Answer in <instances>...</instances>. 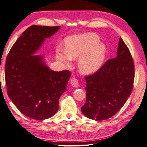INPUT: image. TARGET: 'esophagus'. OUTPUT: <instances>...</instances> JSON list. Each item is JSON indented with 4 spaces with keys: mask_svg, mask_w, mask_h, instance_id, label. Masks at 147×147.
I'll list each match as a JSON object with an SVG mask.
<instances>
[{
    "mask_svg": "<svg viewBox=\"0 0 147 147\" xmlns=\"http://www.w3.org/2000/svg\"><path fill=\"white\" fill-rule=\"evenodd\" d=\"M71 84L74 88L78 87V81L76 78H73L71 80Z\"/></svg>",
    "mask_w": 147,
    "mask_h": 147,
    "instance_id": "34e87169",
    "label": "esophagus"
}]
</instances>
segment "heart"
I'll list each match as a JSON object with an SVG mask.
<instances>
[{"label": "heart", "mask_w": 147, "mask_h": 147, "mask_svg": "<svg viewBox=\"0 0 147 147\" xmlns=\"http://www.w3.org/2000/svg\"><path fill=\"white\" fill-rule=\"evenodd\" d=\"M100 38L95 33L88 32L73 35L65 40V50L59 48L57 58L65 63L71 59L78 61V69L84 74H90L100 69L105 59L107 47L99 42Z\"/></svg>", "instance_id": "heart-1"}]
</instances>
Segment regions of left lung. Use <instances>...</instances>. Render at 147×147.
Here are the masks:
<instances>
[{
	"mask_svg": "<svg viewBox=\"0 0 147 147\" xmlns=\"http://www.w3.org/2000/svg\"><path fill=\"white\" fill-rule=\"evenodd\" d=\"M117 55L96 73L85 76L86 102L81 111L88 119L103 121L112 117L131 94L135 78L134 62L121 38Z\"/></svg>",
	"mask_w": 147,
	"mask_h": 147,
	"instance_id": "1",
	"label": "left lung"
}]
</instances>
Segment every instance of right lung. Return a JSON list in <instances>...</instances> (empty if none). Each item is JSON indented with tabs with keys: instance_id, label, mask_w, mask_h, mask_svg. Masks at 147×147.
Listing matches in <instances>:
<instances>
[{
	"instance_id": "right-lung-1",
	"label": "right lung",
	"mask_w": 147,
	"mask_h": 147,
	"mask_svg": "<svg viewBox=\"0 0 147 147\" xmlns=\"http://www.w3.org/2000/svg\"><path fill=\"white\" fill-rule=\"evenodd\" d=\"M59 29V26H30L7 55L5 80L8 95L20 113L32 119L52 117L59 109L60 97L67 90L70 71H53L46 65L44 57L34 55L45 38Z\"/></svg>"
}]
</instances>
